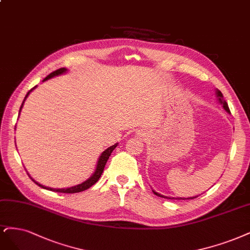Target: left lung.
I'll return each mask as SVG.
<instances>
[{
    "label": "left lung",
    "mask_w": 250,
    "mask_h": 250,
    "mask_svg": "<svg viewBox=\"0 0 250 250\" xmlns=\"http://www.w3.org/2000/svg\"><path fill=\"white\" fill-rule=\"evenodd\" d=\"M217 97H218V99H219V102L221 103V104L223 105V108H225L228 113H230V110H229V105H228V103H227V101L223 99V95H222V93L220 92V91H218L217 90ZM155 194L156 195H158V196H160V197H167V199H169V200H173L174 197H167V196H165V195H161V194H159V193H157V192H155V191H153ZM196 197V196H195ZM191 199H194V197H189V199H187V200H191ZM174 200H178V199H174ZM184 200H186V199H184Z\"/></svg>",
    "instance_id": "obj_1"
}]
</instances>
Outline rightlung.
Returning <instances> with one entry per match:
<instances>
[{
    "label": "right lung",
    "mask_w": 250,
    "mask_h": 250,
    "mask_svg": "<svg viewBox=\"0 0 250 250\" xmlns=\"http://www.w3.org/2000/svg\"><path fill=\"white\" fill-rule=\"evenodd\" d=\"M66 70H67V69H65V68H60V69H58V70H56V71H54V72H51L49 75H47V76L45 77V79L43 80V82H44V81H47V80L51 79V77H54V76H56V75L62 74V73H64V72H66ZM35 88H36V87H34L33 89H35ZM33 89H31V90L27 93V95H25V97H24V99H23V101H22V103H21V107H22V105H23V102H24L25 98H27V97L29 96V94L31 93V91H33ZM21 109H20V111H21ZM117 146H118L117 144H116V145H114V146H111V147H109L108 149H106L104 152H103V153L101 154V156H100L99 160H98V163H97V167H96L95 173L93 174V176H92L90 179H88L87 181H84L83 183L79 184V185H76V186H73V187H70V188L54 189V188L45 187V186H43V185H41V184L37 183L36 181H34V180L30 177V175H29V177H30V178L32 179V181H34V182H35L38 186H40L41 188L48 189V190H53V191H57V192H62V193H76V192H81V191H83V190H87L88 188H90L92 185L95 184V183L97 182V181L99 180V178L101 177V175H102V173H103V169H104V167H105L106 162H107V160H108V158H109V156H110V154H111V152L114 151V149L117 147Z\"/></svg>",
    "instance_id": "1"
}]
</instances>
